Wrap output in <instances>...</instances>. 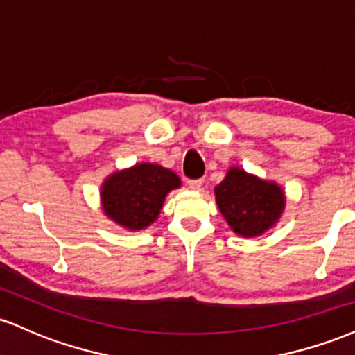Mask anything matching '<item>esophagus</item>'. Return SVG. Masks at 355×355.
<instances>
[{
	"instance_id": "esophagus-1",
	"label": "esophagus",
	"mask_w": 355,
	"mask_h": 355,
	"mask_svg": "<svg viewBox=\"0 0 355 355\" xmlns=\"http://www.w3.org/2000/svg\"><path fill=\"white\" fill-rule=\"evenodd\" d=\"M202 184H204V179H189V181H187V186H189L193 191H199L202 187Z\"/></svg>"
}]
</instances>
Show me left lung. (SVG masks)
I'll return each instance as SVG.
<instances>
[{"label":"left lung","mask_w":355,"mask_h":355,"mask_svg":"<svg viewBox=\"0 0 355 355\" xmlns=\"http://www.w3.org/2000/svg\"><path fill=\"white\" fill-rule=\"evenodd\" d=\"M216 204L227 226L241 237H257L272 229L286 209V193L276 181H268L243 168L227 169L214 187Z\"/></svg>","instance_id":"8db88e82"}]
</instances>
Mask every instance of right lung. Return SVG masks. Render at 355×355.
<instances>
[{
    "mask_svg": "<svg viewBox=\"0 0 355 355\" xmlns=\"http://www.w3.org/2000/svg\"><path fill=\"white\" fill-rule=\"evenodd\" d=\"M181 184L174 171L154 162H136L104 179L99 189L101 209L126 231H143L156 223L166 196Z\"/></svg>",
    "mask_w": 355,
    "mask_h": 355,
    "instance_id": "1",
    "label": "right lung"
}]
</instances>
